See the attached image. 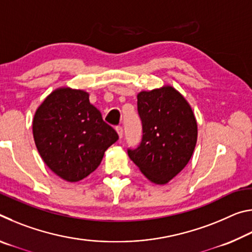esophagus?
<instances>
[{
	"mask_svg": "<svg viewBox=\"0 0 252 252\" xmlns=\"http://www.w3.org/2000/svg\"><path fill=\"white\" fill-rule=\"evenodd\" d=\"M116 131H117V133H118V135H119V138H122L123 136V129H122V126H116Z\"/></svg>",
	"mask_w": 252,
	"mask_h": 252,
	"instance_id": "34e87169",
	"label": "esophagus"
}]
</instances>
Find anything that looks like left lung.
I'll use <instances>...</instances> for the list:
<instances>
[{
  "mask_svg": "<svg viewBox=\"0 0 252 252\" xmlns=\"http://www.w3.org/2000/svg\"><path fill=\"white\" fill-rule=\"evenodd\" d=\"M142 141L127 150L130 159L156 185H165L192 157L198 125L190 104L171 85L138 93Z\"/></svg>",
  "mask_w": 252,
  "mask_h": 252,
  "instance_id": "1",
  "label": "left lung"
}]
</instances>
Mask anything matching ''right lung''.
I'll return each mask as SVG.
<instances>
[{"mask_svg": "<svg viewBox=\"0 0 252 252\" xmlns=\"http://www.w3.org/2000/svg\"><path fill=\"white\" fill-rule=\"evenodd\" d=\"M37 151L52 171L69 182L88 177L119 135L90 103L89 93L59 88L45 97L33 119Z\"/></svg>", "mask_w": 252, "mask_h": 252, "instance_id": "1", "label": "right lung"}]
</instances>
